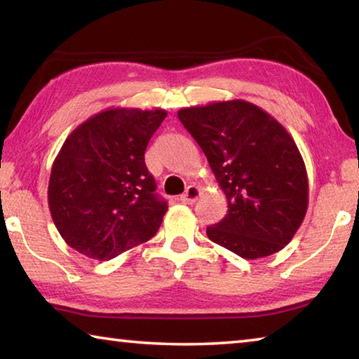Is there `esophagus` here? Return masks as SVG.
<instances>
[{
    "label": "esophagus",
    "mask_w": 359,
    "mask_h": 359,
    "mask_svg": "<svg viewBox=\"0 0 359 359\" xmlns=\"http://www.w3.org/2000/svg\"><path fill=\"white\" fill-rule=\"evenodd\" d=\"M201 196V190H199V187H196V185H190L185 190V193L182 194L180 196V201L184 202V204H194V202L198 201V198Z\"/></svg>",
    "instance_id": "34e87169"
}]
</instances>
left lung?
I'll return each instance as SVG.
<instances>
[{
  "instance_id": "1",
  "label": "left lung",
  "mask_w": 359,
  "mask_h": 359,
  "mask_svg": "<svg viewBox=\"0 0 359 359\" xmlns=\"http://www.w3.org/2000/svg\"><path fill=\"white\" fill-rule=\"evenodd\" d=\"M227 199L207 237L243 259L281 251L308 210V174L295 141L262 108L245 100L182 108Z\"/></svg>"
}]
</instances>
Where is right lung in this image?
I'll return each instance as SVG.
<instances>
[{"instance_id": "obj_1", "label": "right lung", "mask_w": 359, "mask_h": 359, "mask_svg": "<svg viewBox=\"0 0 359 359\" xmlns=\"http://www.w3.org/2000/svg\"><path fill=\"white\" fill-rule=\"evenodd\" d=\"M165 117V109H105L69 135L51 168L48 207L70 248L109 260L157 233L168 204L144 152Z\"/></svg>"}]
</instances>
